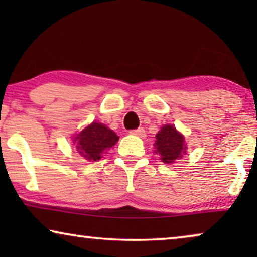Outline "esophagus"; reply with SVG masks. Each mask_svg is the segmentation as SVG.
Returning a JSON list of instances; mask_svg holds the SVG:
<instances>
[{"instance_id":"esophagus-1","label":"esophagus","mask_w":257,"mask_h":257,"mask_svg":"<svg viewBox=\"0 0 257 257\" xmlns=\"http://www.w3.org/2000/svg\"><path fill=\"white\" fill-rule=\"evenodd\" d=\"M131 135H135V136H138V137H145L146 136V133H145V130H144L143 127H139V128H137V130H132L131 132Z\"/></svg>"}]
</instances>
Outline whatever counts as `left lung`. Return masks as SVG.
<instances>
[{
  "label": "left lung",
  "instance_id": "left-lung-1",
  "mask_svg": "<svg viewBox=\"0 0 257 257\" xmlns=\"http://www.w3.org/2000/svg\"><path fill=\"white\" fill-rule=\"evenodd\" d=\"M157 142L154 144L160 154L161 160L166 164L174 163V160L181 158L186 153L185 138L179 133L173 125H164L159 133L156 136Z\"/></svg>",
  "mask_w": 257,
  "mask_h": 257
}]
</instances>
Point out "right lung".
I'll return each mask as SVG.
<instances>
[{"instance_id":"right-lung-1","label":"right lung","mask_w":257,"mask_h":257,"mask_svg":"<svg viewBox=\"0 0 257 257\" xmlns=\"http://www.w3.org/2000/svg\"><path fill=\"white\" fill-rule=\"evenodd\" d=\"M119 137L100 122H92L76 136L77 151L87 160L97 161L101 153L118 142Z\"/></svg>"}]
</instances>
